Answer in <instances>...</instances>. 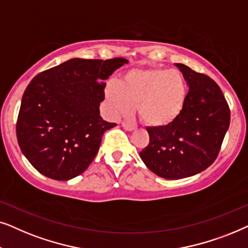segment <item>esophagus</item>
I'll use <instances>...</instances> for the list:
<instances>
[{
  "label": "esophagus",
  "mask_w": 248,
  "mask_h": 248,
  "mask_svg": "<svg viewBox=\"0 0 248 248\" xmlns=\"http://www.w3.org/2000/svg\"><path fill=\"white\" fill-rule=\"evenodd\" d=\"M122 127H124V129L128 131H133V130H135V128H136L135 126H133V124H127V122H122Z\"/></svg>",
  "instance_id": "34e87169"
}]
</instances>
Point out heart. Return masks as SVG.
I'll return each instance as SVG.
<instances>
[{
    "label": "heart",
    "mask_w": 248,
    "mask_h": 248,
    "mask_svg": "<svg viewBox=\"0 0 248 248\" xmlns=\"http://www.w3.org/2000/svg\"><path fill=\"white\" fill-rule=\"evenodd\" d=\"M187 84L178 70L161 68L131 69L120 82L108 81L105 100L114 117H127L137 107L138 117L150 127L173 124L184 110Z\"/></svg>",
    "instance_id": "heart-1"
}]
</instances>
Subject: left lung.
<instances>
[{
  "instance_id": "left-lung-1",
  "label": "left lung",
  "mask_w": 248,
  "mask_h": 248,
  "mask_svg": "<svg viewBox=\"0 0 248 248\" xmlns=\"http://www.w3.org/2000/svg\"><path fill=\"white\" fill-rule=\"evenodd\" d=\"M188 85L184 110L173 124L147 128L150 143L140 155L152 172L183 179L202 172L219 155L229 128L230 108L209 76L177 63Z\"/></svg>"
}]
</instances>
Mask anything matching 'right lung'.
<instances>
[{"label": "right lung", "instance_id": "obj_1", "mask_svg": "<svg viewBox=\"0 0 248 248\" xmlns=\"http://www.w3.org/2000/svg\"><path fill=\"white\" fill-rule=\"evenodd\" d=\"M127 59H71L38 74L22 95L16 120L21 152L38 172L69 180L87 169L102 136L117 124L104 121L105 82Z\"/></svg>", "mask_w": 248, "mask_h": 248}]
</instances>
